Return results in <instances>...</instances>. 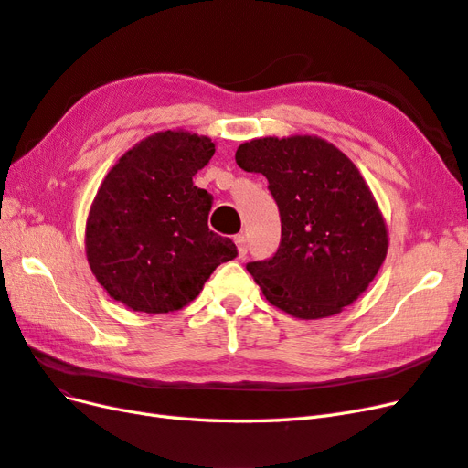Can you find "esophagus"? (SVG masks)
Returning <instances> with one entry per match:
<instances>
[{
	"mask_svg": "<svg viewBox=\"0 0 468 468\" xmlns=\"http://www.w3.org/2000/svg\"><path fill=\"white\" fill-rule=\"evenodd\" d=\"M234 242H236V248H238L239 258H244L246 253H248V238H246L244 234H238V236L234 238Z\"/></svg>",
	"mask_w": 468,
	"mask_h": 468,
	"instance_id": "34e87169",
	"label": "esophagus"
}]
</instances>
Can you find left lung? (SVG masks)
Instances as JSON below:
<instances>
[{
    "instance_id": "obj_1",
    "label": "left lung",
    "mask_w": 468,
    "mask_h": 468,
    "mask_svg": "<svg viewBox=\"0 0 468 468\" xmlns=\"http://www.w3.org/2000/svg\"><path fill=\"white\" fill-rule=\"evenodd\" d=\"M236 164L263 174L279 207L277 251L246 265L265 299L303 320L349 306L388 250L385 220L359 169L318 136L250 140Z\"/></svg>"
}]
</instances>
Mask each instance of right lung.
I'll use <instances>...</instances> for the list:
<instances>
[{
	"label": "right lung",
	"instance_id": "obj_1",
	"mask_svg": "<svg viewBox=\"0 0 468 468\" xmlns=\"http://www.w3.org/2000/svg\"><path fill=\"white\" fill-rule=\"evenodd\" d=\"M212 154L207 136L165 131L112 165L86 226L90 267L112 299L148 314L179 310L238 256L208 229L212 195L193 186Z\"/></svg>",
	"mask_w": 468,
	"mask_h": 468
}]
</instances>
